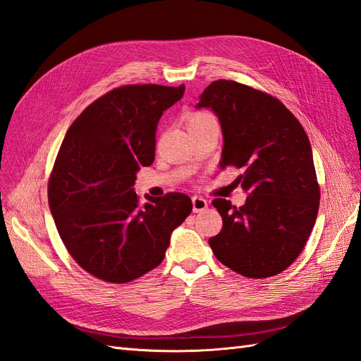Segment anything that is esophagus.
I'll return each instance as SVG.
<instances>
[{"label":"esophagus","mask_w":361,"mask_h":361,"mask_svg":"<svg viewBox=\"0 0 361 361\" xmlns=\"http://www.w3.org/2000/svg\"><path fill=\"white\" fill-rule=\"evenodd\" d=\"M207 207V200L200 197V195H194L192 197V211L194 212H203Z\"/></svg>","instance_id":"esophagus-1"}]
</instances>
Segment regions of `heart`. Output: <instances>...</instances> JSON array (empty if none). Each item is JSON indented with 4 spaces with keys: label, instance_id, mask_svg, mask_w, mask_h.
<instances>
[{
    "label": "heart",
    "instance_id": "b5f03b06",
    "mask_svg": "<svg viewBox=\"0 0 361 361\" xmlns=\"http://www.w3.org/2000/svg\"><path fill=\"white\" fill-rule=\"evenodd\" d=\"M215 118L212 114L206 113V111H194L188 116V126H194V125H199L206 122V120H211Z\"/></svg>",
    "mask_w": 361,
    "mask_h": 361
}]
</instances>
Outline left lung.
Wrapping results in <instances>:
<instances>
[{
  "instance_id": "left-lung-1",
  "label": "left lung",
  "mask_w": 361,
  "mask_h": 361,
  "mask_svg": "<svg viewBox=\"0 0 361 361\" xmlns=\"http://www.w3.org/2000/svg\"><path fill=\"white\" fill-rule=\"evenodd\" d=\"M197 106L218 116L221 167L243 169L236 182L248 192L239 207L212 202L223 218L221 232L209 239L214 255L244 277L277 276L307 244L319 209L309 137L277 97L236 81L211 82Z\"/></svg>"
}]
</instances>
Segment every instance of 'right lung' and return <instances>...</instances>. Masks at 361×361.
Wrapping results in <instances>:
<instances>
[{
	"label": "right lung",
	"instance_id": "add662e5",
	"mask_svg": "<svg viewBox=\"0 0 361 361\" xmlns=\"http://www.w3.org/2000/svg\"><path fill=\"white\" fill-rule=\"evenodd\" d=\"M185 85L128 84L97 97L75 118L48 182L61 241L93 277L129 283L157 268L170 235L192 211L187 194L141 203L133 187L140 167L155 159L162 113Z\"/></svg>",
	"mask_w": 361,
	"mask_h": 361
}]
</instances>
